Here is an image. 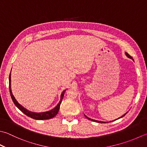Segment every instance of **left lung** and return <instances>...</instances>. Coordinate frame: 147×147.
Segmentation results:
<instances>
[{"label": "left lung", "mask_w": 147, "mask_h": 147, "mask_svg": "<svg viewBox=\"0 0 147 147\" xmlns=\"http://www.w3.org/2000/svg\"><path fill=\"white\" fill-rule=\"evenodd\" d=\"M125 54L126 55V56H127V57H128V58H129V59H133V57H131L130 55H129L127 53H125ZM133 60H134L133 59ZM127 112H126V113L124 114V115H123L122 116V117H119V119H120V118H122V117H124L125 115L126 114H127ZM84 115H85V117H86V118H87V119H88V120H91V121H93V122H98V123H106V122H103V121H100V120H94V119H90V118H88V117H87V116H86L84 114ZM110 122H111V121H110Z\"/></svg>", "instance_id": "8db88e82"}]
</instances>
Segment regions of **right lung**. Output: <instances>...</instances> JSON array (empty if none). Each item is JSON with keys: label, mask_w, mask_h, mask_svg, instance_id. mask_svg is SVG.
<instances>
[{"label": "right lung", "mask_w": 147, "mask_h": 147, "mask_svg": "<svg viewBox=\"0 0 147 147\" xmlns=\"http://www.w3.org/2000/svg\"><path fill=\"white\" fill-rule=\"evenodd\" d=\"M11 73L9 74V92H10V94H11V97L12 98L13 101L14 102V104L15 105V106L18 108L19 110L22 111L26 115L32 119H35V120H48V119H52L55 116H56L58 112L59 111L60 109V104H61L62 100L63 99V97H64V95L66 90H64L62 92L61 95H60V99L59 102L57 104V105L54 108L51 109V110H49L48 111H45V112H39V113H37V112H33L29 111L27 109H26L25 107H24L22 105H21L20 103L17 101L16 99H15V97L13 96L12 90H11Z\"/></svg>", "instance_id": "obj_1"}]
</instances>
